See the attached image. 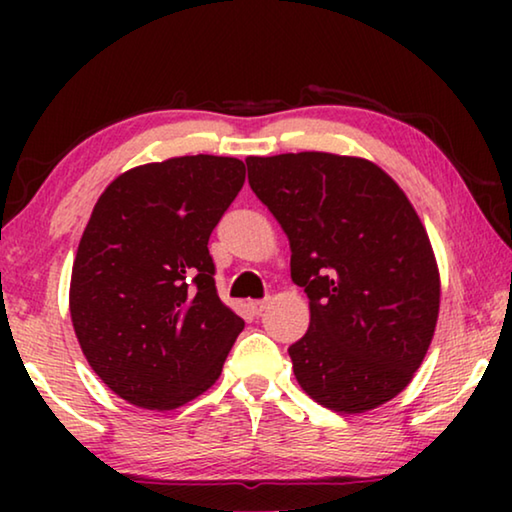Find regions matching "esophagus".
Returning <instances> with one entry per match:
<instances>
[{"label": "esophagus", "mask_w": 512, "mask_h": 512, "mask_svg": "<svg viewBox=\"0 0 512 512\" xmlns=\"http://www.w3.org/2000/svg\"><path fill=\"white\" fill-rule=\"evenodd\" d=\"M268 307V298H264V300H253L250 302V311H253L255 316H259L262 314V311Z\"/></svg>", "instance_id": "esophagus-1"}]
</instances>
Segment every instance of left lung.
<instances>
[{"label":"left lung","mask_w":512,"mask_h":512,"mask_svg":"<svg viewBox=\"0 0 512 512\" xmlns=\"http://www.w3.org/2000/svg\"><path fill=\"white\" fill-rule=\"evenodd\" d=\"M246 164L309 298V329L289 348L302 391L343 413L393 400L429 350L440 305L436 259L409 198L361 158L302 151Z\"/></svg>","instance_id":"left-lung-1"}]
</instances>
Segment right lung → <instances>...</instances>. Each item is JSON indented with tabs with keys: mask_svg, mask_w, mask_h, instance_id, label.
<instances>
[{
	"mask_svg": "<svg viewBox=\"0 0 512 512\" xmlns=\"http://www.w3.org/2000/svg\"><path fill=\"white\" fill-rule=\"evenodd\" d=\"M244 180L237 158L185 155L121 173L94 205L69 311L92 370L135 406L167 411L205 393L244 329L207 250Z\"/></svg>",
	"mask_w": 512,
	"mask_h": 512,
	"instance_id": "add662e5",
	"label": "right lung"
}]
</instances>
